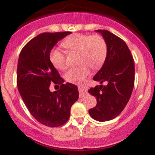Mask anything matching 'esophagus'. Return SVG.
Instances as JSON below:
<instances>
[{
  "label": "esophagus",
  "mask_w": 155,
  "mask_h": 155,
  "mask_svg": "<svg viewBox=\"0 0 155 155\" xmlns=\"http://www.w3.org/2000/svg\"><path fill=\"white\" fill-rule=\"evenodd\" d=\"M79 97H84V96L87 95V92L86 91V90H85V89H84L83 87H80L79 89Z\"/></svg>",
  "instance_id": "esophagus-1"
}]
</instances>
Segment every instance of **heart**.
<instances>
[{
    "instance_id": "obj_1",
    "label": "heart",
    "mask_w": 155,
    "mask_h": 155,
    "mask_svg": "<svg viewBox=\"0 0 155 155\" xmlns=\"http://www.w3.org/2000/svg\"><path fill=\"white\" fill-rule=\"evenodd\" d=\"M68 50L78 51L79 66L71 68L65 74L66 81L80 84L90 73V67L95 69L102 65L107 54V45L105 39L100 35H90L74 33L68 36L62 43ZM50 60L56 68L63 70L66 67L65 52L60 49L51 51Z\"/></svg>"
}]
</instances>
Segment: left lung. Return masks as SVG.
<instances>
[{"instance_id":"obj_1","label":"left lung","mask_w":155,"mask_h":155,"mask_svg":"<svg viewBox=\"0 0 155 155\" xmlns=\"http://www.w3.org/2000/svg\"><path fill=\"white\" fill-rule=\"evenodd\" d=\"M95 31L106 41L107 54L102 68L93 77L101 85L88 90L97 98V105L89 110V114L95 120L106 122L120 115L128 103L134 87L135 65L130 51L122 39L106 30Z\"/></svg>"}]
</instances>
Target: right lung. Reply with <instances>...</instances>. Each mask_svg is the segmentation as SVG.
<instances>
[{"label": "right lung", "instance_id": "add662e5", "mask_svg": "<svg viewBox=\"0 0 155 155\" xmlns=\"http://www.w3.org/2000/svg\"><path fill=\"white\" fill-rule=\"evenodd\" d=\"M71 32L41 33L31 39L19 54L17 84L26 107L40 123L60 127L68 120L71 108L79 98L78 87L64 80L50 61V51L55 44ZM61 85L51 92V83Z\"/></svg>", "mask_w": 155, "mask_h": 155}]
</instances>
